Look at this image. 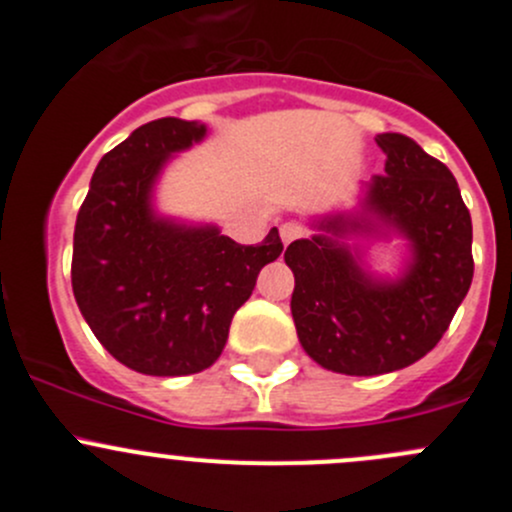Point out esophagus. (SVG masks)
Wrapping results in <instances>:
<instances>
[{"label":"esophagus","instance_id":"esophagus-1","mask_svg":"<svg viewBox=\"0 0 512 512\" xmlns=\"http://www.w3.org/2000/svg\"><path fill=\"white\" fill-rule=\"evenodd\" d=\"M280 235H282V242L285 245H289L292 240H297V237L304 235V225L299 223V220H289V223H285L280 227Z\"/></svg>","mask_w":512,"mask_h":512}]
</instances>
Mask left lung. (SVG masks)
I'll return each instance as SVG.
<instances>
[{"mask_svg":"<svg viewBox=\"0 0 512 512\" xmlns=\"http://www.w3.org/2000/svg\"><path fill=\"white\" fill-rule=\"evenodd\" d=\"M384 173L369 183L366 205L399 227L414 262L399 282H374L352 252L329 237L294 240L292 317L304 352L324 369L376 376L414 364L441 342L473 280V225L451 170L401 133H381ZM324 230L366 227L332 218Z\"/></svg>","mask_w":512,"mask_h":512,"instance_id":"1","label":"left lung"}]
</instances>
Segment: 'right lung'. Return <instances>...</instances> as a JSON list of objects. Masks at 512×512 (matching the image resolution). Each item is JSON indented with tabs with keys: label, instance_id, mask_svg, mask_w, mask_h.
I'll use <instances>...</instances> for the list:
<instances>
[{
	"label": "right lung",
	"instance_id": "1",
	"mask_svg": "<svg viewBox=\"0 0 512 512\" xmlns=\"http://www.w3.org/2000/svg\"><path fill=\"white\" fill-rule=\"evenodd\" d=\"M203 136L205 126L180 118L136 128L96 165L76 218V304L103 349L148 376L213 366L260 270L285 250L277 227L240 245L215 227L153 218L148 195L160 165Z\"/></svg>",
	"mask_w": 512,
	"mask_h": 512
}]
</instances>
